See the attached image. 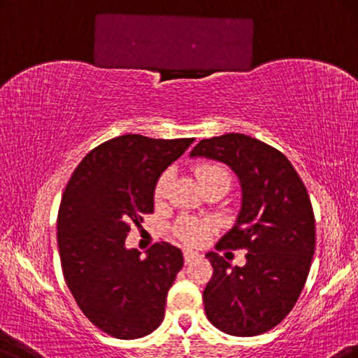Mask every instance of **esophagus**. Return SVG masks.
<instances>
[{
	"mask_svg": "<svg viewBox=\"0 0 358 358\" xmlns=\"http://www.w3.org/2000/svg\"><path fill=\"white\" fill-rule=\"evenodd\" d=\"M183 257H185V263L188 264V263H191V261H194V259L199 258L201 255L197 253V252H192V250H188V248H186V250H183Z\"/></svg>",
	"mask_w": 358,
	"mask_h": 358,
	"instance_id": "esophagus-1",
	"label": "esophagus"
}]
</instances>
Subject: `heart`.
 <instances>
[{
    "label": "heart",
    "instance_id": "1",
    "mask_svg": "<svg viewBox=\"0 0 358 358\" xmlns=\"http://www.w3.org/2000/svg\"><path fill=\"white\" fill-rule=\"evenodd\" d=\"M196 177L199 180V183L203 186L210 183V181L218 180V178H229L228 170L220 164H201L196 167ZM173 173L172 170H166L161 177H159L156 188H155V201L156 203L164 202L167 197V192L172 183ZM210 224L207 221H201L196 218H181L177 226H175V234H177L181 242L188 243V245H201L207 241L210 236Z\"/></svg>",
    "mask_w": 358,
    "mask_h": 358
}]
</instances>
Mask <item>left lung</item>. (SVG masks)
<instances>
[{
    "instance_id": "8db88e82",
    "label": "left lung",
    "mask_w": 358,
    "mask_h": 358,
    "mask_svg": "<svg viewBox=\"0 0 358 358\" xmlns=\"http://www.w3.org/2000/svg\"><path fill=\"white\" fill-rule=\"evenodd\" d=\"M191 157L224 162L242 188L236 224L217 248H243L247 263L206 255L213 268L202 294L207 319L232 336H257L285 319L308 279L315 250L308 189L279 150L243 134L201 140Z\"/></svg>"
}]
</instances>
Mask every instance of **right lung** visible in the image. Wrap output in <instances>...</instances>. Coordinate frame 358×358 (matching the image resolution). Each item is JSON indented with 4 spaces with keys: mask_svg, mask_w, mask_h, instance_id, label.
Returning <instances> with one entry per match:
<instances>
[{
    "mask_svg": "<svg viewBox=\"0 0 358 358\" xmlns=\"http://www.w3.org/2000/svg\"><path fill=\"white\" fill-rule=\"evenodd\" d=\"M192 141L135 134L108 140L79 162L62 196L57 243L65 282L83 314L113 338L146 336L164 320L183 255L159 242L141 259L126 237L152 213L159 177Z\"/></svg>",
    "mask_w": 358,
    "mask_h": 358,
    "instance_id": "right-lung-1",
    "label": "right lung"
}]
</instances>
